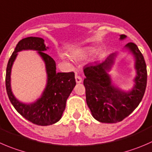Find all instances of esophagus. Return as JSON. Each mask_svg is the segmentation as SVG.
<instances>
[{"mask_svg": "<svg viewBox=\"0 0 152 152\" xmlns=\"http://www.w3.org/2000/svg\"><path fill=\"white\" fill-rule=\"evenodd\" d=\"M75 80H76V83H80L81 82H82V78H81V77L78 76V75H75Z\"/></svg>", "mask_w": 152, "mask_h": 152, "instance_id": "obj_1", "label": "esophagus"}]
</instances>
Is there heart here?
<instances>
[{
  "instance_id": "b5f03b06",
  "label": "heart",
  "mask_w": 152,
  "mask_h": 152,
  "mask_svg": "<svg viewBox=\"0 0 152 152\" xmlns=\"http://www.w3.org/2000/svg\"><path fill=\"white\" fill-rule=\"evenodd\" d=\"M95 52H96L95 48L88 47V48H86V49H85L83 51L82 55L84 57H88V56H90V55H93V54H94ZM60 56H61V59H63L64 61H66L67 60V58H66V56L65 55V54L61 53ZM96 57H97V55H95V57H94V58H96Z\"/></svg>"
}]
</instances>
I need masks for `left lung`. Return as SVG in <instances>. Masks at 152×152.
Segmentation results:
<instances>
[{
    "label": "left lung",
    "instance_id": "8db88e82",
    "mask_svg": "<svg viewBox=\"0 0 152 152\" xmlns=\"http://www.w3.org/2000/svg\"><path fill=\"white\" fill-rule=\"evenodd\" d=\"M120 35V40L126 38ZM124 51L133 57L135 77L133 86L124 90L114 84L109 72L112 70L119 52L110 54L103 61L94 65L86 66V98L93 118L104 124H115L122 121L138 106L145 91L147 71L145 60L136 44L129 43Z\"/></svg>",
    "mask_w": 152,
    "mask_h": 152
}]
</instances>
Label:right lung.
Returning <instances> with one entry per match:
<instances>
[{
  "label": "right lung",
  "mask_w": 152,
  "mask_h": 152,
  "mask_svg": "<svg viewBox=\"0 0 152 152\" xmlns=\"http://www.w3.org/2000/svg\"><path fill=\"white\" fill-rule=\"evenodd\" d=\"M43 38L28 37L18 42L9 60L6 74L7 94L15 109L27 121L38 126H49L62 118L66 103L76 85L74 72H57L55 61L45 53L49 49ZM24 50H36L45 62L47 84L42 95L32 103L20 102L14 95L11 86V69L18 52Z\"/></svg>",
  "instance_id": "right-lung-1"
}]
</instances>
